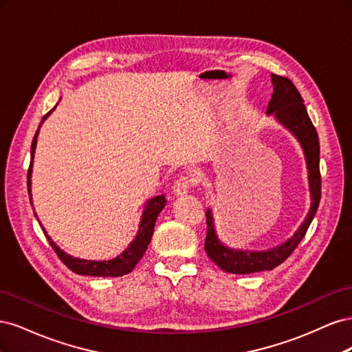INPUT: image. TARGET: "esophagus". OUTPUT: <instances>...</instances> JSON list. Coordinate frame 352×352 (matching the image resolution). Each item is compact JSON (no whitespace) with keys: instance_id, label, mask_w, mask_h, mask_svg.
Here are the masks:
<instances>
[{"instance_id":"34e87169","label":"esophagus","mask_w":352,"mask_h":352,"mask_svg":"<svg viewBox=\"0 0 352 352\" xmlns=\"http://www.w3.org/2000/svg\"><path fill=\"white\" fill-rule=\"evenodd\" d=\"M197 185V179L194 176H189V175H184L180 176L175 180L173 184V192L176 195H184L188 194L190 189Z\"/></svg>"}]
</instances>
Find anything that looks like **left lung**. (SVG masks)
Instances as JSON below:
<instances>
[{
	"instance_id": "left-lung-1",
	"label": "left lung",
	"mask_w": 352,
	"mask_h": 352,
	"mask_svg": "<svg viewBox=\"0 0 352 352\" xmlns=\"http://www.w3.org/2000/svg\"><path fill=\"white\" fill-rule=\"evenodd\" d=\"M273 82V95L269 102L267 113H273L280 123H283L289 129L304 148L308 179H310L311 190V208L294 236L287 239L279 247L272 248L269 251L261 252H248V251H235L225 245H221L217 239L214 223H212L211 211H206L207 217V236L204 242V248L211 261H214L223 272L235 273V274H248L263 270H272L282 264L289 255L295 251L298 243L302 241L305 233L310 228L311 221L316 216L318 204L322 198V175H320V144H318V135L316 127L307 113L304 100L301 94L298 92L296 87L291 79L272 74Z\"/></svg>"
}]
</instances>
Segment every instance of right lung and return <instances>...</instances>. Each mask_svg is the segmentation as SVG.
Listing matches in <instances>:
<instances>
[{
	"mask_svg": "<svg viewBox=\"0 0 352 352\" xmlns=\"http://www.w3.org/2000/svg\"><path fill=\"white\" fill-rule=\"evenodd\" d=\"M52 110H54V109H52ZM52 110H50L45 114V117ZM45 117L42 120H45ZM39 127H41V124L38 126V131L34 136V141H32V146H30V164H29V168H28L29 199H32L30 198V175H32V163H34V153H35V146H36V138H38ZM164 206H166V197L164 195H158V197H154L153 199L148 201V204H146L145 211L142 214L140 232H138L135 241L131 243V247L120 255V257H116L114 260H109V261H91V260L73 258L65 251H61L57 247V245L51 241V238L45 233L44 228H42V230H44L50 245L52 247V250L56 251V254L58 255V258L63 263H65L72 272L78 273V274L100 276V278H117V276H123V274L131 273L135 269V265L138 264V261H140L144 257V254L148 248V243H150L151 236H153L155 220L160 214V211L164 208Z\"/></svg>",
	"mask_w": 352,
	"mask_h": 352,
	"instance_id": "right-lung-1",
	"label": "right lung"
}]
</instances>
